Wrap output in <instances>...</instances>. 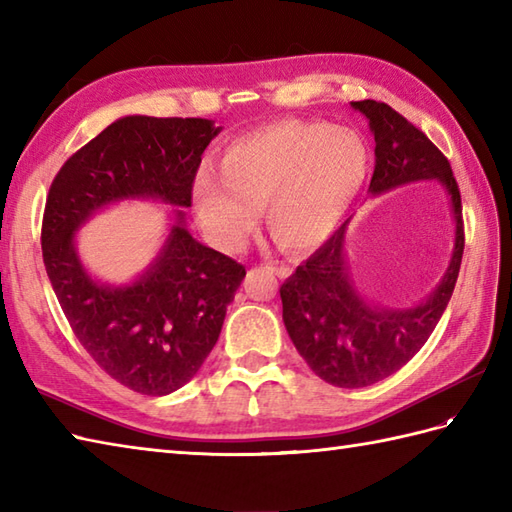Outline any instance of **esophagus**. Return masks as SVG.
Instances as JSON below:
<instances>
[{"mask_svg": "<svg viewBox=\"0 0 512 512\" xmlns=\"http://www.w3.org/2000/svg\"><path fill=\"white\" fill-rule=\"evenodd\" d=\"M270 268H273V273H275L277 277H281V279H286V277L292 275V268L286 266V264H273Z\"/></svg>", "mask_w": 512, "mask_h": 512, "instance_id": "obj_1", "label": "esophagus"}]
</instances>
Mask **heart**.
I'll return each instance as SVG.
<instances>
[{
    "label": "heart",
    "instance_id": "1",
    "mask_svg": "<svg viewBox=\"0 0 512 512\" xmlns=\"http://www.w3.org/2000/svg\"><path fill=\"white\" fill-rule=\"evenodd\" d=\"M367 171L369 149L354 129L281 118L228 143L220 154V176H195L193 209L215 246L235 250L264 206L275 242L303 253L336 231Z\"/></svg>",
    "mask_w": 512,
    "mask_h": 512
}]
</instances>
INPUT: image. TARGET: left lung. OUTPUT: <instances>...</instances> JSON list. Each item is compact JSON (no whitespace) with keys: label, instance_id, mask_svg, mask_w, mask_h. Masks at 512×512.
<instances>
[{"label":"left lung","instance_id":"8db88e82","mask_svg":"<svg viewBox=\"0 0 512 512\" xmlns=\"http://www.w3.org/2000/svg\"><path fill=\"white\" fill-rule=\"evenodd\" d=\"M352 107L367 116L376 140L369 193L436 178L451 198L455 246L438 288L413 308H380L354 290L343 253L347 222L284 281L279 295L292 343L314 374L343 389L374 385L420 352L449 306L464 253L462 198L449 160L387 103L367 99Z\"/></svg>","mask_w":512,"mask_h":512}]
</instances>
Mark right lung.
<instances>
[{
  "mask_svg": "<svg viewBox=\"0 0 512 512\" xmlns=\"http://www.w3.org/2000/svg\"><path fill=\"white\" fill-rule=\"evenodd\" d=\"M220 127L206 118L125 116L63 162L41 224L43 264L79 343L105 374L145 396L187 385L222 332L246 268L202 246L178 211L165 246L132 284L90 277L74 233L107 204L154 198L191 206L193 180Z\"/></svg>",
  "mask_w": 512,
  "mask_h": 512,
  "instance_id": "1",
  "label": "right lung"
}]
</instances>
